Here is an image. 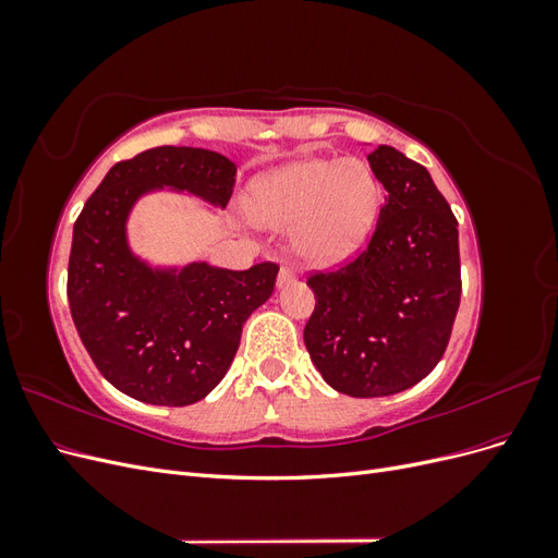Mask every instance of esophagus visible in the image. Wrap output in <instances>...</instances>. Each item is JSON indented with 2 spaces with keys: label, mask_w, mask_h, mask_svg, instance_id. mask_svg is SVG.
I'll use <instances>...</instances> for the list:
<instances>
[{
  "label": "esophagus",
  "mask_w": 558,
  "mask_h": 558,
  "mask_svg": "<svg viewBox=\"0 0 558 558\" xmlns=\"http://www.w3.org/2000/svg\"><path fill=\"white\" fill-rule=\"evenodd\" d=\"M293 279H295V267H293L291 263H283L281 269H279V286L289 283V281H293Z\"/></svg>",
  "instance_id": "obj_1"
}]
</instances>
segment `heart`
I'll return each instance as SVG.
<instances>
[{
  "label": "heart",
  "instance_id": "obj_1",
  "mask_svg": "<svg viewBox=\"0 0 558 558\" xmlns=\"http://www.w3.org/2000/svg\"><path fill=\"white\" fill-rule=\"evenodd\" d=\"M381 191L356 158L300 160L258 177L246 191V211L267 228H289L302 256L340 263L375 226Z\"/></svg>",
  "mask_w": 558,
  "mask_h": 558
}]
</instances>
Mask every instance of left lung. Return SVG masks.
Instances as JSON below:
<instances>
[{
  "instance_id": "obj_1",
  "label": "left lung",
  "mask_w": 558,
  "mask_h": 558,
  "mask_svg": "<svg viewBox=\"0 0 558 558\" xmlns=\"http://www.w3.org/2000/svg\"><path fill=\"white\" fill-rule=\"evenodd\" d=\"M388 193L367 246L312 272L305 326L312 363L335 391L379 398L404 391L440 363L461 305L459 221L424 165L393 146L367 156Z\"/></svg>"
}]
</instances>
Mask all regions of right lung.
Returning <instances> with one entry per match:
<instances>
[{
  "label": "right lung",
  "mask_w": 558,
  "mask_h": 558,
  "mask_svg": "<svg viewBox=\"0 0 558 558\" xmlns=\"http://www.w3.org/2000/svg\"><path fill=\"white\" fill-rule=\"evenodd\" d=\"M238 167L191 146H158L116 162L74 223L66 300L83 347L125 396L183 408L221 381L242 326L272 295L279 265L207 263L154 272L132 256L125 218L142 193L172 185L226 207Z\"/></svg>",
  "instance_id": "add662e5"
}]
</instances>
